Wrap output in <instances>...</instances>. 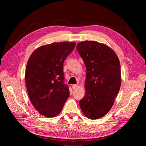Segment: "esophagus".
<instances>
[{"mask_svg":"<svg viewBox=\"0 0 146 146\" xmlns=\"http://www.w3.org/2000/svg\"><path fill=\"white\" fill-rule=\"evenodd\" d=\"M77 88H78V85L75 84V85H72V88H73V90H76Z\"/></svg>","mask_w":146,"mask_h":146,"instance_id":"34e87169","label":"esophagus"}]
</instances>
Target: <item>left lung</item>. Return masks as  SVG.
I'll use <instances>...</instances> for the list:
<instances>
[{"instance_id": "1", "label": "left lung", "mask_w": 146, "mask_h": 146, "mask_svg": "<svg viewBox=\"0 0 146 146\" xmlns=\"http://www.w3.org/2000/svg\"><path fill=\"white\" fill-rule=\"evenodd\" d=\"M76 49L86 69V93L80 108L89 119H100L113 106L120 88L119 60L110 48L97 41L81 42Z\"/></svg>"}]
</instances>
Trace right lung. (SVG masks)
I'll use <instances>...</instances> for the list:
<instances>
[{
    "label": "right lung",
    "mask_w": 146,
    "mask_h": 146,
    "mask_svg": "<svg viewBox=\"0 0 146 146\" xmlns=\"http://www.w3.org/2000/svg\"><path fill=\"white\" fill-rule=\"evenodd\" d=\"M75 45L73 42H61L40 46L27 61V93L34 107L45 117L58 115L69 97L68 86L64 83L63 63Z\"/></svg>",
    "instance_id": "right-lung-1"
}]
</instances>
